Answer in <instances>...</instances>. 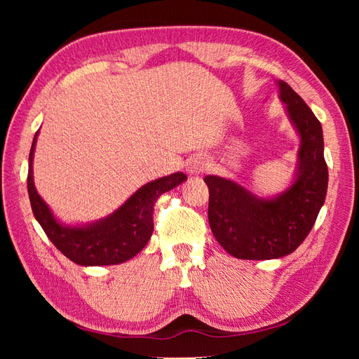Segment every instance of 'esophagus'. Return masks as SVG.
Returning <instances> with one entry per match:
<instances>
[{"label": "esophagus", "mask_w": 359, "mask_h": 359, "mask_svg": "<svg viewBox=\"0 0 359 359\" xmlns=\"http://www.w3.org/2000/svg\"><path fill=\"white\" fill-rule=\"evenodd\" d=\"M208 169V161H206L205 157L198 156V157H193L189 161V173L190 175H199L201 172Z\"/></svg>", "instance_id": "esophagus-1"}]
</instances>
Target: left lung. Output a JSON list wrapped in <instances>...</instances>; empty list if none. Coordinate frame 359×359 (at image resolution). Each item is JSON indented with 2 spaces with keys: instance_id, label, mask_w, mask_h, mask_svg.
<instances>
[{
  "instance_id": "left-lung-1",
  "label": "left lung",
  "mask_w": 359,
  "mask_h": 359,
  "mask_svg": "<svg viewBox=\"0 0 359 359\" xmlns=\"http://www.w3.org/2000/svg\"><path fill=\"white\" fill-rule=\"evenodd\" d=\"M278 97L299 139L297 166L287 187L274 196H257L229 178L208 175V220L227 253L236 259L268 260L290 255L302 244L318 219L328 190L319 119L283 81Z\"/></svg>"
}]
</instances>
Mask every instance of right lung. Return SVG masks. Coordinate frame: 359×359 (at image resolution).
Segmentation results:
<instances>
[{
  "label": "right lung",
  "instance_id": "right-lung-1",
  "mask_svg": "<svg viewBox=\"0 0 359 359\" xmlns=\"http://www.w3.org/2000/svg\"><path fill=\"white\" fill-rule=\"evenodd\" d=\"M39 132L32 139L29 151L28 194L36 220L52 244L72 262L81 266L118 265L142 252L154 231L153 206L156 199L160 194L178 187L187 177L182 172H175L168 177L149 181L103 219L67 224L53 214L36 189L32 160H34Z\"/></svg>",
  "mask_w": 359,
  "mask_h": 359
}]
</instances>
